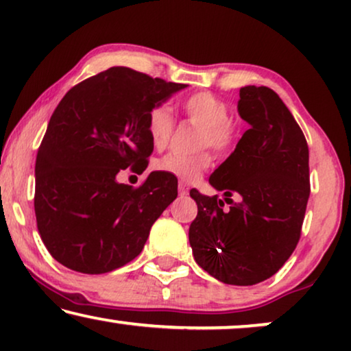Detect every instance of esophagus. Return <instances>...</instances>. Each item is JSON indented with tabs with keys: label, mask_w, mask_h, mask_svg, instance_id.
I'll return each mask as SVG.
<instances>
[{
	"label": "esophagus",
	"mask_w": 351,
	"mask_h": 351,
	"mask_svg": "<svg viewBox=\"0 0 351 351\" xmlns=\"http://www.w3.org/2000/svg\"><path fill=\"white\" fill-rule=\"evenodd\" d=\"M177 189H179V195L180 196L189 195V185L184 184V182H179V186H177Z\"/></svg>",
	"instance_id": "1"
}]
</instances>
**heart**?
I'll list each match as a JSON object with an SVG mask.
<instances>
[{
	"label": "heart",
	"instance_id": "1",
	"mask_svg": "<svg viewBox=\"0 0 351 351\" xmlns=\"http://www.w3.org/2000/svg\"><path fill=\"white\" fill-rule=\"evenodd\" d=\"M182 112L191 123L201 128L198 145L210 147L217 153H228L237 145L239 124L228 117V107L222 99L209 93H196L182 100ZM174 131V118L165 105H156L148 112L147 132L153 147L165 148ZM213 156L209 150H201L193 155L172 152L156 162V169L171 174L184 182H193L208 169Z\"/></svg>",
	"mask_w": 351,
	"mask_h": 351
}]
</instances>
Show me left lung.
Masks as SVG:
<instances>
[{"label":"left lung","instance_id":"8db88e82","mask_svg":"<svg viewBox=\"0 0 351 351\" xmlns=\"http://www.w3.org/2000/svg\"><path fill=\"white\" fill-rule=\"evenodd\" d=\"M249 129L210 176V185L239 204L190 190L198 204L189 239L198 265L225 285L252 286L275 275L300 239L310 196L308 145L289 108L267 86L239 89Z\"/></svg>","mask_w":351,"mask_h":351}]
</instances>
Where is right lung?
Here are the masks:
<instances>
[{
	"mask_svg": "<svg viewBox=\"0 0 351 351\" xmlns=\"http://www.w3.org/2000/svg\"><path fill=\"white\" fill-rule=\"evenodd\" d=\"M128 66H112L73 86L52 113L35 165L36 227L52 257L70 270L100 275L134 261L152 225L177 198V179L142 174L153 143L148 112L184 89Z\"/></svg>",
	"mask_w": 351,
	"mask_h": 351,
	"instance_id": "add662e5",
	"label": "right lung"
}]
</instances>
